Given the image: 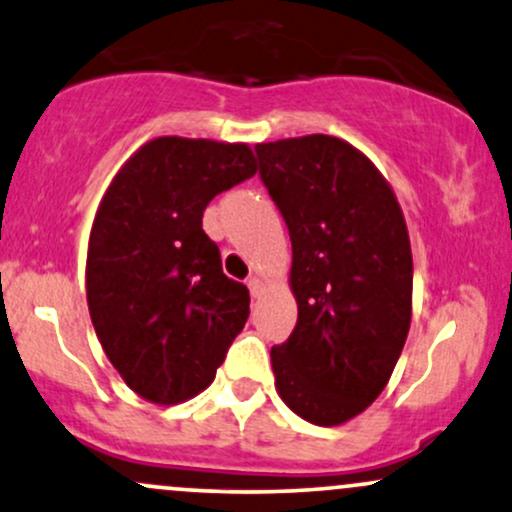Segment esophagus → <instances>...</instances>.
<instances>
[{
  "label": "esophagus",
  "instance_id": "1",
  "mask_svg": "<svg viewBox=\"0 0 512 512\" xmlns=\"http://www.w3.org/2000/svg\"><path fill=\"white\" fill-rule=\"evenodd\" d=\"M248 286H250L252 296H260V293L264 291V279H262V276H250Z\"/></svg>",
  "mask_w": 512,
  "mask_h": 512
}]
</instances>
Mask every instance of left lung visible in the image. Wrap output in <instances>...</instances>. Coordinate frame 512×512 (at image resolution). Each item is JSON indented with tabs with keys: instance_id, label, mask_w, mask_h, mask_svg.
Instances as JSON below:
<instances>
[{
	"instance_id": "8db88e82",
	"label": "left lung",
	"mask_w": 512,
	"mask_h": 512,
	"mask_svg": "<svg viewBox=\"0 0 512 512\" xmlns=\"http://www.w3.org/2000/svg\"><path fill=\"white\" fill-rule=\"evenodd\" d=\"M260 175L291 236L296 330L272 349L286 407L342 426L385 390L411 325L414 262L395 190L330 134L257 144Z\"/></svg>"
}]
</instances>
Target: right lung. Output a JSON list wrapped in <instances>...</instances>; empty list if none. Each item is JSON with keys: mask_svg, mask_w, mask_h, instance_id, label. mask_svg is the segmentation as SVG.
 <instances>
[{"mask_svg": "<svg viewBox=\"0 0 512 512\" xmlns=\"http://www.w3.org/2000/svg\"><path fill=\"white\" fill-rule=\"evenodd\" d=\"M257 173L250 144L156 137L122 163L88 236L86 301L105 356L132 392L173 407L214 380L250 315L202 214Z\"/></svg>", "mask_w": 512, "mask_h": 512, "instance_id": "1", "label": "right lung"}]
</instances>
